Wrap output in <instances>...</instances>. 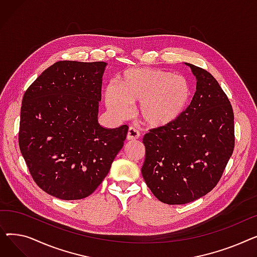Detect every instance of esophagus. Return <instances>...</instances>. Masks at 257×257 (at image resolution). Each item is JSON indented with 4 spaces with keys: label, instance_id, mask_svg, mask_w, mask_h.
Masks as SVG:
<instances>
[{
    "label": "esophagus",
    "instance_id": "esophagus-1",
    "mask_svg": "<svg viewBox=\"0 0 257 257\" xmlns=\"http://www.w3.org/2000/svg\"><path fill=\"white\" fill-rule=\"evenodd\" d=\"M139 138H140V131L137 128L130 127L128 129V133H127V140L134 141V140H138Z\"/></svg>",
    "mask_w": 257,
    "mask_h": 257
}]
</instances>
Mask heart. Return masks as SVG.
Masks as SVG:
<instances>
[{"mask_svg": "<svg viewBox=\"0 0 257 257\" xmlns=\"http://www.w3.org/2000/svg\"><path fill=\"white\" fill-rule=\"evenodd\" d=\"M115 81L116 87L109 85L105 90L108 108L126 117L130 113V104L140 103L139 116L152 128L165 127L176 120L192 94L186 78L154 67L127 70Z\"/></svg>", "mask_w": 257, "mask_h": 257, "instance_id": "obj_1", "label": "heart"}]
</instances>
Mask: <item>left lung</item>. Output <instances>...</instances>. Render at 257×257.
<instances>
[{"label": "left lung", "mask_w": 257, "mask_h": 257, "mask_svg": "<svg viewBox=\"0 0 257 257\" xmlns=\"http://www.w3.org/2000/svg\"><path fill=\"white\" fill-rule=\"evenodd\" d=\"M196 92L172 124L152 129L146 148L143 177L163 203L186 204L218 184L234 148V115L213 76L191 63Z\"/></svg>", "instance_id": "obj_1"}]
</instances>
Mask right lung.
<instances>
[{"mask_svg": "<svg viewBox=\"0 0 257 257\" xmlns=\"http://www.w3.org/2000/svg\"><path fill=\"white\" fill-rule=\"evenodd\" d=\"M106 62L63 60L26 90L19 144L35 183L61 200L92 194L124 146L128 126L98 121Z\"/></svg>", "mask_w": 257, "mask_h": 257, "instance_id": "add662e5", "label": "right lung"}]
</instances>
